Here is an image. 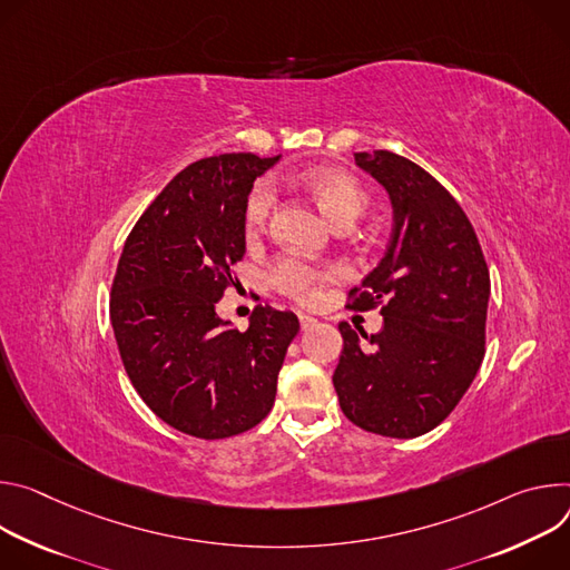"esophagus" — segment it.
Wrapping results in <instances>:
<instances>
[{
	"instance_id": "obj_1",
	"label": "esophagus",
	"mask_w": 570,
	"mask_h": 570,
	"mask_svg": "<svg viewBox=\"0 0 570 570\" xmlns=\"http://www.w3.org/2000/svg\"><path fill=\"white\" fill-rule=\"evenodd\" d=\"M298 322H301V331H309L314 324H317V320L309 317V314H298Z\"/></svg>"
}]
</instances>
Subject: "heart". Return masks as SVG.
<instances>
[{
	"label": "heart",
	"mask_w": 570,
	"mask_h": 570,
	"mask_svg": "<svg viewBox=\"0 0 570 570\" xmlns=\"http://www.w3.org/2000/svg\"><path fill=\"white\" fill-rule=\"evenodd\" d=\"M298 183L320 204L326 217L337 226L342 222H355L366 208V193L364 187L346 171L340 169H309L298 176ZM274 208V187L267 180H261L248 193L244 204V235L246 239H256L272 215ZM340 278V269H314L298 261H281L269 272V283L296 298V301H312L317 296L320 287L326 281Z\"/></svg>",
	"instance_id": "1"
}]
</instances>
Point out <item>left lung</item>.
I'll return each instance as SVG.
<instances>
[{"instance_id": "1", "label": "left lung", "mask_w": 570, "mask_h": 570, "mask_svg": "<svg viewBox=\"0 0 570 570\" xmlns=\"http://www.w3.org/2000/svg\"><path fill=\"white\" fill-rule=\"evenodd\" d=\"M355 165L385 187L394 222L381 258L353 307L385 303L381 333L342 322L344 348L333 373L340 407L366 432L412 439L444 421L484 357L489 269L478 235L451 197L416 163L392 151H360Z\"/></svg>"}]
</instances>
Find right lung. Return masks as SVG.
<instances>
[{
  "label": "right lung",
  "mask_w": 570,
  "mask_h": 570,
  "mask_svg": "<svg viewBox=\"0 0 570 570\" xmlns=\"http://www.w3.org/2000/svg\"><path fill=\"white\" fill-rule=\"evenodd\" d=\"M278 160L222 154L193 163L124 244L110 294L115 342L140 399L185 434L233 436L272 412L296 314L258 305L239 333L215 305L244 258L253 180Z\"/></svg>",
  "instance_id": "right-lung-1"
}]
</instances>
